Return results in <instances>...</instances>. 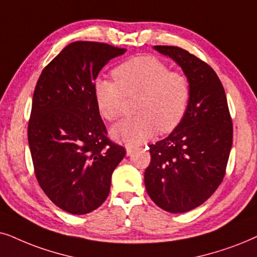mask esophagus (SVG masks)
Returning a JSON list of instances; mask_svg holds the SVG:
<instances>
[{"instance_id": "1", "label": "esophagus", "mask_w": 257, "mask_h": 257, "mask_svg": "<svg viewBox=\"0 0 257 257\" xmlns=\"http://www.w3.org/2000/svg\"><path fill=\"white\" fill-rule=\"evenodd\" d=\"M125 150H126V156H132L135 152V149L133 148V147H129V146L125 147Z\"/></svg>"}]
</instances>
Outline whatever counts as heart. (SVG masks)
Instances as JSON below:
<instances>
[{
  "mask_svg": "<svg viewBox=\"0 0 257 257\" xmlns=\"http://www.w3.org/2000/svg\"><path fill=\"white\" fill-rule=\"evenodd\" d=\"M116 82L98 80L95 101L102 117L115 121L122 114L125 97H138L135 114L111 128V136L126 146H139L160 133L177 128L186 115L190 98L188 78L173 73L154 56L131 59L112 71Z\"/></svg>",
  "mask_w": 257,
  "mask_h": 257,
  "instance_id": "heart-1",
  "label": "heart"
}]
</instances>
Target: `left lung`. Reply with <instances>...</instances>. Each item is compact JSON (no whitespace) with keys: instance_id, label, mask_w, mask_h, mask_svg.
<instances>
[{"instance_id":"1","label":"left lung","mask_w":257,"mask_h":257,"mask_svg":"<svg viewBox=\"0 0 257 257\" xmlns=\"http://www.w3.org/2000/svg\"><path fill=\"white\" fill-rule=\"evenodd\" d=\"M154 49L179 64L190 85L186 115L166 139L149 146L147 193L169 213L201 206L220 186L232 145V123L223 85L213 68L179 47Z\"/></svg>"}]
</instances>
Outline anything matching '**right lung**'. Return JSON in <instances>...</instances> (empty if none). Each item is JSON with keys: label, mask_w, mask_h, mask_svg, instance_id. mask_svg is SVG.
<instances>
[{"label": "right lung", "mask_w": 257, "mask_h": 257, "mask_svg": "<svg viewBox=\"0 0 257 257\" xmlns=\"http://www.w3.org/2000/svg\"><path fill=\"white\" fill-rule=\"evenodd\" d=\"M124 53L107 43L73 42L36 83L28 124L34 169L51 202L67 213L83 215L100 207L125 155L107 138L94 95L100 70Z\"/></svg>", "instance_id": "1"}]
</instances>
